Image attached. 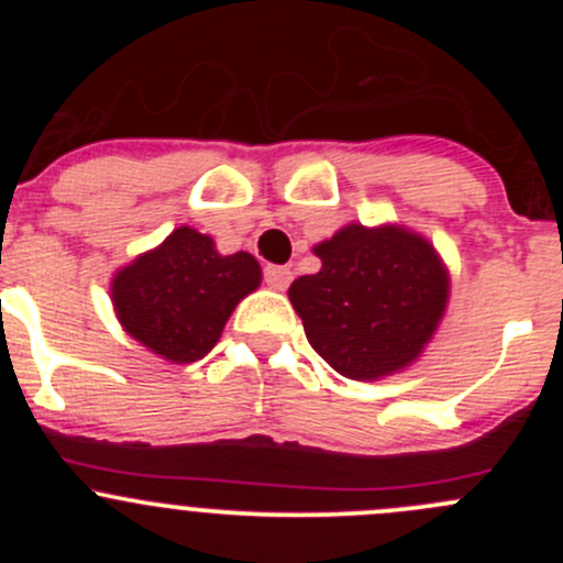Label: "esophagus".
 <instances>
[{
	"label": "esophagus",
	"mask_w": 563,
	"mask_h": 563,
	"mask_svg": "<svg viewBox=\"0 0 563 563\" xmlns=\"http://www.w3.org/2000/svg\"><path fill=\"white\" fill-rule=\"evenodd\" d=\"M291 275H294V272L288 269V266H275V264H269V266H266V269H264L266 286L275 288V291H286L288 283H291Z\"/></svg>",
	"instance_id": "1"
}]
</instances>
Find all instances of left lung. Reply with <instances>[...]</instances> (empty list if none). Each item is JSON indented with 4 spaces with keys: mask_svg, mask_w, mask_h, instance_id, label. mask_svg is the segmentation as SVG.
<instances>
[{
    "mask_svg": "<svg viewBox=\"0 0 563 563\" xmlns=\"http://www.w3.org/2000/svg\"><path fill=\"white\" fill-rule=\"evenodd\" d=\"M321 269L288 288L305 334L345 378L376 382L411 365L450 299V275L424 236L351 223L316 245Z\"/></svg>",
    "mask_w": 563,
    "mask_h": 563,
    "instance_id": "obj_1",
    "label": "left lung"
}]
</instances>
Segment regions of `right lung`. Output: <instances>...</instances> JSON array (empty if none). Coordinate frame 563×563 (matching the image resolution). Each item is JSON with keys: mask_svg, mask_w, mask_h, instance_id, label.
Segmentation results:
<instances>
[{"mask_svg": "<svg viewBox=\"0 0 563 563\" xmlns=\"http://www.w3.org/2000/svg\"><path fill=\"white\" fill-rule=\"evenodd\" d=\"M261 283L250 253L220 255L212 236L179 225L111 280L119 323L163 360L187 365L214 349L236 305Z\"/></svg>", "mask_w": 563, "mask_h": 563, "instance_id": "1", "label": "right lung"}]
</instances>
